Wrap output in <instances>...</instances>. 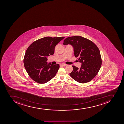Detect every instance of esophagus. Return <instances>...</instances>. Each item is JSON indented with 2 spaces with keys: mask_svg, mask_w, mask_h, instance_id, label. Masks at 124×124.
<instances>
[{
  "mask_svg": "<svg viewBox=\"0 0 124 124\" xmlns=\"http://www.w3.org/2000/svg\"><path fill=\"white\" fill-rule=\"evenodd\" d=\"M60 65L61 66H62V67H65L67 65L65 63H62Z\"/></svg>",
  "mask_w": 124,
  "mask_h": 124,
  "instance_id": "esophagus-1",
  "label": "esophagus"
}]
</instances>
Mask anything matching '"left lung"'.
Segmentation results:
<instances>
[{"label":"left lung","instance_id":"left-lung-1","mask_svg":"<svg viewBox=\"0 0 124 124\" xmlns=\"http://www.w3.org/2000/svg\"><path fill=\"white\" fill-rule=\"evenodd\" d=\"M63 42L64 45H72L75 57H78V60L82 63L80 69L72 65L70 77L80 83L91 81L98 74L102 64L98 46L92 41L80 36L67 38Z\"/></svg>","mask_w":124,"mask_h":124}]
</instances>
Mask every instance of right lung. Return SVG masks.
Returning a JSON list of instances; mask_svg holds the SVG:
<instances>
[{
	"label": "right lung",
	"mask_w": 124,
	"mask_h": 124,
	"mask_svg": "<svg viewBox=\"0 0 124 124\" xmlns=\"http://www.w3.org/2000/svg\"><path fill=\"white\" fill-rule=\"evenodd\" d=\"M64 37H46L33 42L28 47L23 62L28 74L38 83H46L56 75L59 68L58 64H47V56L54 53L55 47Z\"/></svg>",
	"instance_id": "1"
}]
</instances>
